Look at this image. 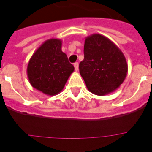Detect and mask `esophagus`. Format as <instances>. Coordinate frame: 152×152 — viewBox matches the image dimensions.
<instances>
[{"label": "esophagus", "mask_w": 152, "mask_h": 152, "mask_svg": "<svg viewBox=\"0 0 152 152\" xmlns=\"http://www.w3.org/2000/svg\"><path fill=\"white\" fill-rule=\"evenodd\" d=\"M74 67H75V70L78 71V69H79V64L78 63H75L74 64Z\"/></svg>", "instance_id": "1"}]
</instances>
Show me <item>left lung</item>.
I'll return each mask as SVG.
<instances>
[{
  "instance_id": "obj_1",
  "label": "left lung",
  "mask_w": 152,
  "mask_h": 152,
  "mask_svg": "<svg viewBox=\"0 0 152 152\" xmlns=\"http://www.w3.org/2000/svg\"><path fill=\"white\" fill-rule=\"evenodd\" d=\"M85 59L80 73L89 92L104 96L118 89L124 82L128 65L122 51L107 37L93 34L85 38Z\"/></svg>"
}]
</instances>
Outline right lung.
Wrapping results in <instances>:
<instances>
[{
	"label": "right lung",
	"instance_id": "right-lung-1",
	"mask_svg": "<svg viewBox=\"0 0 152 152\" xmlns=\"http://www.w3.org/2000/svg\"><path fill=\"white\" fill-rule=\"evenodd\" d=\"M61 48V39H48L34 52L28 63L30 84L48 96L60 93L74 72L73 65Z\"/></svg>",
	"mask_w": 152,
	"mask_h": 152
}]
</instances>
